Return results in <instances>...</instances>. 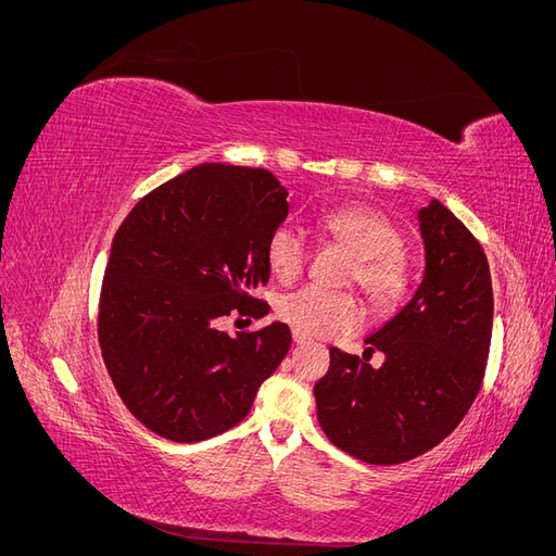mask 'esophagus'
Masks as SVG:
<instances>
[{
  "instance_id": "esophagus-1",
  "label": "esophagus",
  "mask_w": 556,
  "mask_h": 556,
  "mask_svg": "<svg viewBox=\"0 0 556 556\" xmlns=\"http://www.w3.org/2000/svg\"><path fill=\"white\" fill-rule=\"evenodd\" d=\"M292 339H294V343H296V345H304V343H308V341H311L306 333H301V331H296V329L292 331Z\"/></svg>"
}]
</instances>
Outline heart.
Returning <instances> with one entry per match:
<instances>
[{
	"instance_id": "1",
	"label": "heart",
	"mask_w": 556,
	"mask_h": 556,
	"mask_svg": "<svg viewBox=\"0 0 556 556\" xmlns=\"http://www.w3.org/2000/svg\"><path fill=\"white\" fill-rule=\"evenodd\" d=\"M329 237L343 245L352 257L345 282L359 285L368 304L376 311L394 308L408 290V262L403 257V237L399 227L380 211L366 206H345L323 215L319 220ZM266 260L280 282L301 278L308 264V243L296 227H278L266 245ZM282 323L306 336H327L357 331L364 325V308L352 292H327L301 288L278 301Z\"/></svg>"
}]
</instances>
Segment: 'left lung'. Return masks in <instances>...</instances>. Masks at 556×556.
<instances>
[{"mask_svg": "<svg viewBox=\"0 0 556 556\" xmlns=\"http://www.w3.org/2000/svg\"><path fill=\"white\" fill-rule=\"evenodd\" d=\"M427 266L415 296L366 339L364 359L331 348L313 387L327 439L366 464L429 452L476 401L490 357L494 294L484 250L439 199L417 213ZM378 349L380 369L367 364Z\"/></svg>", "mask_w": 556, "mask_h": 556, "instance_id": "1", "label": "left lung"}]
</instances>
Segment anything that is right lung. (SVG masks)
<instances>
[{
	"instance_id": "obj_1",
	"label": "right lung",
	"mask_w": 556,
	"mask_h": 556,
	"mask_svg": "<svg viewBox=\"0 0 556 556\" xmlns=\"http://www.w3.org/2000/svg\"><path fill=\"white\" fill-rule=\"evenodd\" d=\"M290 213L266 169L199 164L148 192L117 227L99 296V348L129 413L174 443L237 427L292 345L290 327L229 336L271 276L266 245Z\"/></svg>"
}]
</instances>
